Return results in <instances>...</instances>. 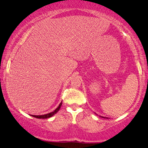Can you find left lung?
Returning <instances> with one entry per match:
<instances>
[{"label": "left lung", "instance_id": "8db88e82", "mask_svg": "<svg viewBox=\"0 0 148 148\" xmlns=\"http://www.w3.org/2000/svg\"><path fill=\"white\" fill-rule=\"evenodd\" d=\"M100 117H104V118H106V117H102V116H100Z\"/></svg>", "mask_w": 148, "mask_h": 148}]
</instances>
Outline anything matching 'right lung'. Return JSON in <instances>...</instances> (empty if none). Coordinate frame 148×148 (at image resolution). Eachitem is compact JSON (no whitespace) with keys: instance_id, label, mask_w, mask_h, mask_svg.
I'll list each match as a JSON object with an SVG mask.
<instances>
[{"instance_id":"obj_1","label":"right lung","mask_w":148,"mask_h":148,"mask_svg":"<svg viewBox=\"0 0 148 148\" xmlns=\"http://www.w3.org/2000/svg\"><path fill=\"white\" fill-rule=\"evenodd\" d=\"M62 105V102H61L60 104H59V105L58 106V107L56 108L54 111L52 112H50L49 113H47V114H45V115H31V116H33V117H36V118H38V119H47V118H49V117H51L52 116H53L55 114H56L57 113L58 111H59V109H60L61 106Z\"/></svg>"}]
</instances>
